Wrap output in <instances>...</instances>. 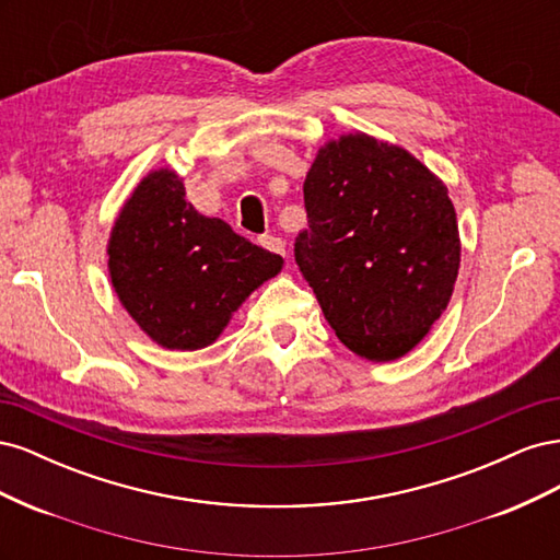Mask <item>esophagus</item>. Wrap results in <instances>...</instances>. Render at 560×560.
<instances>
[{
    "label": "esophagus",
    "instance_id": "obj_1",
    "mask_svg": "<svg viewBox=\"0 0 560 560\" xmlns=\"http://www.w3.org/2000/svg\"><path fill=\"white\" fill-rule=\"evenodd\" d=\"M259 243L268 249V252H276L280 254V257H284L287 249H284V241L282 238H276V235H261Z\"/></svg>",
    "mask_w": 560,
    "mask_h": 560
}]
</instances>
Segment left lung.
Returning <instances> with one entry per match:
<instances>
[{
  "instance_id": "1",
  "label": "left lung",
  "mask_w": 560,
  "mask_h": 560,
  "mask_svg": "<svg viewBox=\"0 0 560 560\" xmlns=\"http://www.w3.org/2000/svg\"><path fill=\"white\" fill-rule=\"evenodd\" d=\"M294 257L338 341L371 362L411 352L446 311L460 233L446 184L409 151L348 132L303 182Z\"/></svg>"
}]
</instances>
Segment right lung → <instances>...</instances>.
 Segmentation results:
<instances>
[{
  "label": "right lung",
  "mask_w": 560,
  "mask_h": 560,
  "mask_svg": "<svg viewBox=\"0 0 560 560\" xmlns=\"http://www.w3.org/2000/svg\"><path fill=\"white\" fill-rule=\"evenodd\" d=\"M107 254L121 306L167 350L214 343L245 299L284 264L222 219L200 214L167 167L135 186L112 226Z\"/></svg>",
  "instance_id": "obj_1"
}]
</instances>
